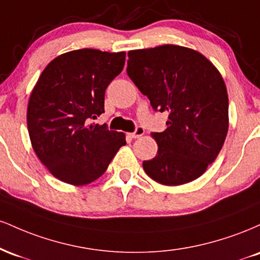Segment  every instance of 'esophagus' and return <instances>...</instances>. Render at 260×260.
<instances>
[{"instance_id":"1","label":"esophagus","mask_w":260,"mask_h":260,"mask_svg":"<svg viewBox=\"0 0 260 260\" xmlns=\"http://www.w3.org/2000/svg\"><path fill=\"white\" fill-rule=\"evenodd\" d=\"M144 133H145L144 128H143V127H137L136 131H134L133 133H129V137H132V138L137 139V138H140V137L144 136Z\"/></svg>"}]
</instances>
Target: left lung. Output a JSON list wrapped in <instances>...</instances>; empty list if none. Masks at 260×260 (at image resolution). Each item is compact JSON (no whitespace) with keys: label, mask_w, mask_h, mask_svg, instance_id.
Returning <instances> with one entry per match:
<instances>
[{"label":"left lung","mask_w":260,"mask_h":260,"mask_svg":"<svg viewBox=\"0 0 260 260\" xmlns=\"http://www.w3.org/2000/svg\"><path fill=\"white\" fill-rule=\"evenodd\" d=\"M127 73L155 111L169 113L168 128L151 134L159 149L143 161L144 171L165 186L201 177L229 129L228 90L217 68L196 50L168 44L128 52Z\"/></svg>","instance_id":"1"}]
</instances>
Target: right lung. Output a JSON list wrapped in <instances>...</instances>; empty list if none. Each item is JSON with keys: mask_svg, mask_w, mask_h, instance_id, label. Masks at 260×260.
Here are the masks:
<instances>
[{"mask_svg": "<svg viewBox=\"0 0 260 260\" xmlns=\"http://www.w3.org/2000/svg\"><path fill=\"white\" fill-rule=\"evenodd\" d=\"M124 61V51L62 53L45 67L32 88L26 110L29 137L37 156L59 181L91 183L126 144L124 133L88 124L105 112V90Z\"/></svg>", "mask_w": 260, "mask_h": 260, "instance_id": "right-lung-1", "label": "right lung"}]
</instances>
